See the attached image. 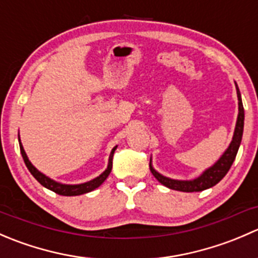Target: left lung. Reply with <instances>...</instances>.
I'll list each match as a JSON object with an SVG mask.
<instances>
[{
    "label": "left lung",
    "instance_id": "obj_1",
    "mask_svg": "<svg viewBox=\"0 0 258 258\" xmlns=\"http://www.w3.org/2000/svg\"><path fill=\"white\" fill-rule=\"evenodd\" d=\"M236 90H237V97H238V116H237V122H236L235 134H233L232 141H231L230 146H228L227 150L225 151V153L221 156L220 160H218L212 167L207 168L201 176H199V177L195 179H189V181H179V179H172V178L165 177V176L158 173L157 171L152 167V163H151V160H150L151 172H152V175L155 176L156 179H157L160 183H162L163 186L168 187V188L171 189H176V191L200 192L215 186V184H217L221 179L225 177L226 173L228 172V170H230L231 166H232L233 161H235L238 147H240L241 145L242 134H243L244 111H243V105H242L241 93H240V90H238L237 85H236Z\"/></svg>",
    "mask_w": 258,
    "mask_h": 258
}]
</instances>
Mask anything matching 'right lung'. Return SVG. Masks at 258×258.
<instances>
[{"instance_id": "right-lung-1", "label": "right lung", "mask_w": 258, "mask_h": 258, "mask_svg": "<svg viewBox=\"0 0 258 258\" xmlns=\"http://www.w3.org/2000/svg\"><path fill=\"white\" fill-rule=\"evenodd\" d=\"M18 142H20L21 155H22L23 161H25L26 166H27V168H28V171L31 172V175L37 179V181L40 182L43 187H46V188L56 192L57 195H62V196H79V195H83V194H87V192L93 191V189L97 188L98 186H101V184L105 182V179L108 177L111 170H112V157H113L114 150L117 148V146L112 148L110 158H108L107 168H106V170L103 171V172L101 173L98 177H96V178L91 179V181L85 182V183H81V184H63V183H59V182L53 181V179H51L49 177H47V176L43 175V173H41L40 171H38L37 168H36L35 166L30 162V160H28L25 150H23V146H22V144H21L20 139H18Z\"/></svg>"}]
</instances>
